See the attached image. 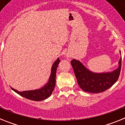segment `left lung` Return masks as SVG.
<instances>
[{
	"mask_svg": "<svg viewBox=\"0 0 125 125\" xmlns=\"http://www.w3.org/2000/svg\"><path fill=\"white\" fill-rule=\"evenodd\" d=\"M71 63L79 87L86 92L98 93L103 92L114 84L120 76L121 67L120 59L118 68L111 73H94L85 68L79 61L73 59Z\"/></svg>",
	"mask_w": 125,
	"mask_h": 125,
	"instance_id": "obj_1",
	"label": "left lung"
}]
</instances>
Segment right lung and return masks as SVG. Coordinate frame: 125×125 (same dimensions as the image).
<instances>
[{
  "label": "right lung",
  "instance_id": "right-lung-1",
  "mask_svg": "<svg viewBox=\"0 0 125 125\" xmlns=\"http://www.w3.org/2000/svg\"><path fill=\"white\" fill-rule=\"evenodd\" d=\"M59 62H60V60H59V58H58L54 62V63L53 64L49 81L43 88L39 89H37V90L22 91V92H19V91H17L16 89H13L12 88H11L15 93H17L21 96L29 99V100L39 101L47 99V98L50 96L53 90L54 89L55 85H56V70H57V66L59 64Z\"/></svg>",
  "mask_w": 125,
  "mask_h": 125
}]
</instances>
